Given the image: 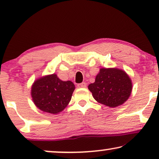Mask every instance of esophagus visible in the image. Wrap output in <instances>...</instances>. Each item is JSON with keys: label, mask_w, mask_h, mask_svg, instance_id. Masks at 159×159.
<instances>
[{"label": "esophagus", "mask_w": 159, "mask_h": 159, "mask_svg": "<svg viewBox=\"0 0 159 159\" xmlns=\"http://www.w3.org/2000/svg\"><path fill=\"white\" fill-rule=\"evenodd\" d=\"M86 86H87L86 82H82V83H80L77 84L78 88H85Z\"/></svg>", "instance_id": "34e87169"}]
</instances>
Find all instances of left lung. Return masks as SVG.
Returning <instances> with one entry per match:
<instances>
[{"mask_svg": "<svg viewBox=\"0 0 159 159\" xmlns=\"http://www.w3.org/2000/svg\"><path fill=\"white\" fill-rule=\"evenodd\" d=\"M132 82L125 71L117 69H101L94 83L88 88L98 103L114 108L128 99L132 92Z\"/></svg>", "mask_w": 159, "mask_h": 159, "instance_id": "obj_1", "label": "left lung"}]
</instances>
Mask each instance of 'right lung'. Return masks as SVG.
Segmentation results:
<instances>
[{"label": "right lung", "instance_id": "add662e5", "mask_svg": "<svg viewBox=\"0 0 159 159\" xmlns=\"http://www.w3.org/2000/svg\"><path fill=\"white\" fill-rule=\"evenodd\" d=\"M75 86L71 81H61L55 74L34 82L32 97L39 109L51 114H58L66 108Z\"/></svg>", "mask_w": 159, "mask_h": 159}]
</instances>
